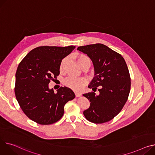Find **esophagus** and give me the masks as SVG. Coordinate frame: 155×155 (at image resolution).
Returning <instances> with one entry per match:
<instances>
[{
  "label": "esophagus",
  "mask_w": 155,
  "mask_h": 155,
  "mask_svg": "<svg viewBox=\"0 0 155 155\" xmlns=\"http://www.w3.org/2000/svg\"><path fill=\"white\" fill-rule=\"evenodd\" d=\"M81 95V94H80V93H78V92H75V96L76 97H79Z\"/></svg>",
  "instance_id": "esophagus-1"
}]
</instances>
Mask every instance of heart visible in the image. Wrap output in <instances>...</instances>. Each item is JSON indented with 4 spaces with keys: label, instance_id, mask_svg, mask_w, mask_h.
Returning a JSON list of instances; mask_svg holds the SVG:
<instances>
[{
    "label": "heart",
    "instance_id": "1",
    "mask_svg": "<svg viewBox=\"0 0 155 155\" xmlns=\"http://www.w3.org/2000/svg\"><path fill=\"white\" fill-rule=\"evenodd\" d=\"M75 57L77 59L78 64L81 67H83L85 65L89 64L90 65L91 60L90 58L85 54L77 53L75 55ZM67 58H64L61 61L60 64V69L63 68ZM64 85L67 87L72 89L73 90L80 92L83 90L84 87L87 83V80L84 77H69L66 78L64 81Z\"/></svg>",
    "mask_w": 155,
    "mask_h": 155
}]
</instances>
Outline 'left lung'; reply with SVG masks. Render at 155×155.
I'll list each match as a JSON object with an SVG mask.
<instances>
[{
    "instance_id": "1",
    "label": "left lung",
    "mask_w": 155,
    "mask_h": 155,
    "mask_svg": "<svg viewBox=\"0 0 155 155\" xmlns=\"http://www.w3.org/2000/svg\"><path fill=\"white\" fill-rule=\"evenodd\" d=\"M77 50L87 54L94 67L95 77L88 88L98 90V95L84 94L90 101V107L84 111L85 117L94 123H104L116 117L127 101L131 80L123 57L107 46L96 44L80 46Z\"/></svg>"
}]
</instances>
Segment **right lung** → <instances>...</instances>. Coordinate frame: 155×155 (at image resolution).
<instances>
[{"label":"right lung","instance_id":"right-lung-1","mask_svg":"<svg viewBox=\"0 0 155 155\" xmlns=\"http://www.w3.org/2000/svg\"><path fill=\"white\" fill-rule=\"evenodd\" d=\"M75 46H41L31 50L20 61L15 74V94L24 113L40 125H50L58 121L64 113V106L73 100L70 88L61 87L54 93L50 89V80L60 74L63 58Z\"/></svg>","mask_w":155,"mask_h":155}]
</instances>
